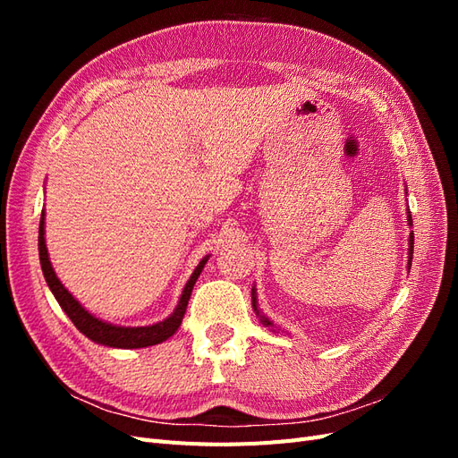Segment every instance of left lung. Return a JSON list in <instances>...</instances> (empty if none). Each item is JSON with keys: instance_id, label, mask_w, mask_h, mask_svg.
Returning <instances> with one entry per match:
<instances>
[{"instance_id": "obj_1", "label": "left lung", "mask_w": 458, "mask_h": 458, "mask_svg": "<svg viewBox=\"0 0 458 458\" xmlns=\"http://www.w3.org/2000/svg\"><path fill=\"white\" fill-rule=\"evenodd\" d=\"M407 191V189H405ZM407 221H409V225H412V217H411V212H409V208H407ZM412 248H414V234L411 233L409 234V259H407V269H411V263H412ZM256 286H252V308H254V311H256V315H258V318H259V323L263 325V327H269V328H273V321L271 318L267 317V315H263L259 310H258V300H256ZM275 332V330H273Z\"/></svg>"}]
</instances>
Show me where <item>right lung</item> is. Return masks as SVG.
I'll use <instances>...</instances> for the list:
<instances>
[{"mask_svg":"<svg viewBox=\"0 0 458 458\" xmlns=\"http://www.w3.org/2000/svg\"><path fill=\"white\" fill-rule=\"evenodd\" d=\"M46 212H41V219H39V237H38V250H39V263H41V271H44L46 283L49 286V290L53 293L55 300L59 301V306L63 308V311L71 317V321L74 323V327L86 335L91 342L101 344V345H108V348H122V350H137V348H148V345H157L160 342H165L170 336L175 335V330L179 328L183 321V315L187 311V303L192 293V286H195L197 279L200 276L206 261L210 256H206L200 259V263L197 266V269L192 271L191 279L187 281L182 298H179L177 308L174 310V313L170 317H165L164 321L148 325V327H118L113 323L101 321L99 317L91 315L81 303L68 293L64 288V284L59 281V276L55 275V269L49 261V254H47V246H46Z\"/></svg>","mask_w":458,"mask_h":458,"instance_id":"obj_1","label":"right lung"}]
</instances>
